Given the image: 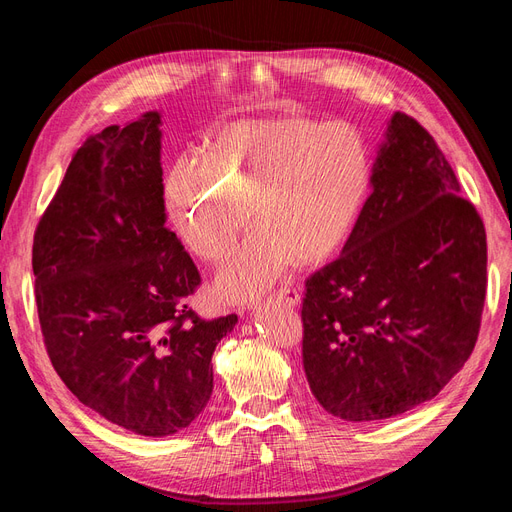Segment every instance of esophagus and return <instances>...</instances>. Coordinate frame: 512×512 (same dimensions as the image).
<instances>
[{
    "instance_id": "34e87169",
    "label": "esophagus",
    "mask_w": 512,
    "mask_h": 512,
    "mask_svg": "<svg viewBox=\"0 0 512 512\" xmlns=\"http://www.w3.org/2000/svg\"><path fill=\"white\" fill-rule=\"evenodd\" d=\"M273 299L280 301V303H286V305H299L301 301V294L297 288L292 286H282L280 290L273 292Z\"/></svg>"
}]
</instances>
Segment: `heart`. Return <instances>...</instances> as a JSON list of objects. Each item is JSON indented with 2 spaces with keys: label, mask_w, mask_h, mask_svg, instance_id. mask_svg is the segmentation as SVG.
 <instances>
[{
  "label": "heart",
  "mask_w": 512,
  "mask_h": 512,
  "mask_svg": "<svg viewBox=\"0 0 512 512\" xmlns=\"http://www.w3.org/2000/svg\"><path fill=\"white\" fill-rule=\"evenodd\" d=\"M371 183V151L348 123L303 115L222 126L203 156L181 153L164 200L179 239L224 262L254 220L258 228L218 277L228 301L267 290L297 258L312 265L346 241Z\"/></svg>",
  "instance_id": "1"
}]
</instances>
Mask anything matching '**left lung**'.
<instances>
[{
    "label": "left lung",
    "mask_w": 512,
    "mask_h": 512,
    "mask_svg": "<svg viewBox=\"0 0 512 512\" xmlns=\"http://www.w3.org/2000/svg\"><path fill=\"white\" fill-rule=\"evenodd\" d=\"M342 254L305 280L303 369L318 404L380 421L436 397L470 359L487 235L433 136L395 113Z\"/></svg>",
    "instance_id": "left-lung-1"
}]
</instances>
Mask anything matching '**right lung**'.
<instances>
[{
	"label": "right lung",
	"instance_id": "right-lung-1",
	"mask_svg": "<svg viewBox=\"0 0 512 512\" xmlns=\"http://www.w3.org/2000/svg\"><path fill=\"white\" fill-rule=\"evenodd\" d=\"M160 115L108 126L74 151L34 232L46 354L81 404L141 436L203 412L211 356L237 314L190 307L200 273L164 215Z\"/></svg>",
	"mask_w": 512,
	"mask_h": 512
}]
</instances>
